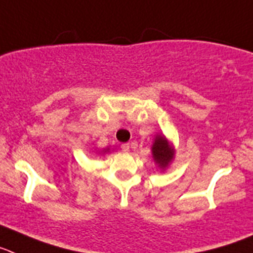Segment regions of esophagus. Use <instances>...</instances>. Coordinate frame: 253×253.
I'll use <instances>...</instances> for the list:
<instances>
[{
	"instance_id": "34e87169",
	"label": "esophagus",
	"mask_w": 253,
	"mask_h": 253,
	"mask_svg": "<svg viewBox=\"0 0 253 253\" xmlns=\"http://www.w3.org/2000/svg\"><path fill=\"white\" fill-rule=\"evenodd\" d=\"M121 149H122V150H124V151H128L129 150V144H128V142L121 145Z\"/></svg>"
}]
</instances>
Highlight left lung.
<instances>
[{"label": "left lung", "instance_id": "8db88e82", "mask_svg": "<svg viewBox=\"0 0 253 253\" xmlns=\"http://www.w3.org/2000/svg\"><path fill=\"white\" fill-rule=\"evenodd\" d=\"M153 158L160 167H167L173 159V150L163 136H157L153 145Z\"/></svg>", "mask_w": 253, "mask_h": 253}]
</instances>
